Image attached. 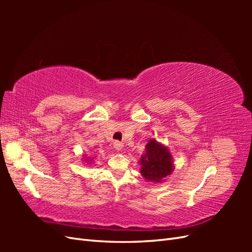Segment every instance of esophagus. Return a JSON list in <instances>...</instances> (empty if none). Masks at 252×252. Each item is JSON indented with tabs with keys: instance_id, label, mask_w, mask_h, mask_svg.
<instances>
[{
	"instance_id": "esophagus-1",
	"label": "esophagus",
	"mask_w": 252,
	"mask_h": 252,
	"mask_svg": "<svg viewBox=\"0 0 252 252\" xmlns=\"http://www.w3.org/2000/svg\"><path fill=\"white\" fill-rule=\"evenodd\" d=\"M113 147H114V149H116V150H118V151H121L122 149H123L124 145H123V143H121V142H118V141H116V142L113 143Z\"/></svg>"
}]
</instances>
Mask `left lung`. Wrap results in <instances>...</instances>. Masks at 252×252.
<instances>
[{"mask_svg":"<svg viewBox=\"0 0 252 252\" xmlns=\"http://www.w3.org/2000/svg\"><path fill=\"white\" fill-rule=\"evenodd\" d=\"M145 149L140 159L141 174L148 182L162 183L174 169L170 151L156 139L148 141Z\"/></svg>","mask_w":252,"mask_h":252,"instance_id":"left-lung-1","label":"left lung"}]
</instances>
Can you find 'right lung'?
Masks as SVG:
<instances>
[{
  "label": "right lung",
  "mask_w": 252,
  "mask_h": 252,
  "mask_svg": "<svg viewBox=\"0 0 252 252\" xmlns=\"http://www.w3.org/2000/svg\"><path fill=\"white\" fill-rule=\"evenodd\" d=\"M93 159H94V158H89L85 157V161L87 162V164H90L91 162H93Z\"/></svg>",
  "instance_id": "1"
}]
</instances>
